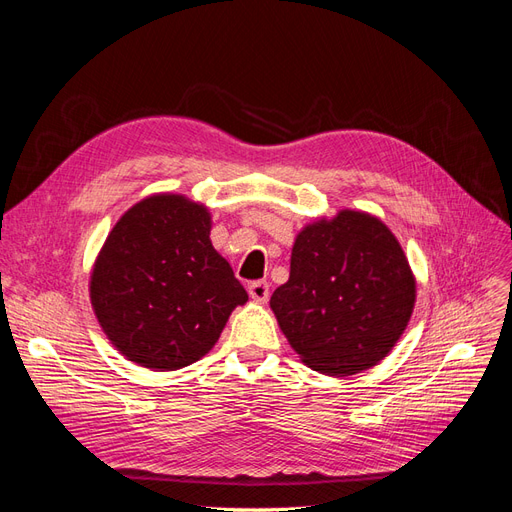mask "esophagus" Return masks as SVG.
<instances>
[{"mask_svg": "<svg viewBox=\"0 0 512 512\" xmlns=\"http://www.w3.org/2000/svg\"><path fill=\"white\" fill-rule=\"evenodd\" d=\"M247 292H250V297L258 303H265L269 299V284L267 282H252L250 286H247Z\"/></svg>", "mask_w": 512, "mask_h": 512, "instance_id": "34e87169", "label": "esophagus"}]
</instances>
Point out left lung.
<instances>
[{
    "label": "left lung",
    "instance_id": "left-lung-1",
    "mask_svg": "<svg viewBox=\"0 0 512 512\" xmlns=\"http://www.w3.org/2000/svg\"><path fill=\"white\" fill-rule=\"evenodd\" d=\"M414 297L393 232L374 215L346 209L299 232L290 277L273 292L271 309L307 367L350 376L391 352Z\"/></svg>",
    "mask_w": 512,
    "mask_h": 512
}]
</instances>
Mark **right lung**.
Segmentation results:
<instances>
[{
    "label": "right lung",
    "mask_w": 512,
    "mask_h": 512,
    "mask_svg": "<svg viewBox=\"0 0 512 512\" xmlns=\"http://www.w3.org/2000/svg\"><path fill=\"white\" fill-rule=\"evenodd\" d=\"M211 215L179 194L123 213L91 273V305L130 361L160 371L205 356L247 292L213 250Z\"/></svg>",
    "instance_id": "right-lung-1"
}]
</instances>
